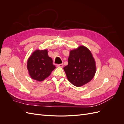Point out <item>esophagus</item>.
Wrapping results in <instances>:
<instances>
[{
	"label": "esophagus",
	"instance_id": "esophagus-1",
	"mask_svg": "<svg viewBox=\"0 0 124 124\" xmlns=\"http://www.w3.org/2000/svg\"><path fill=\"white\" fill-rule=\"evenodd\" d=\"M63 66V63H61V64H59V65H57V67H61V68H62Z\"/></svg>",
	"mask_w": 124,
	"mask_h": 124
}]
</instances>
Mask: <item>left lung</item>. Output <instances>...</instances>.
I'll return each mask as SVG.
<instances>
[{
	"instance_id": "8db88e82",
	"label": "left lung",
	"mask_w": 124,
	"mask_h": 124,
	"mask_svg": "<svg viewBox=\"0 0 124 124\" xmlns=\"http://www.w3.org/2000/svg\"><path fill=\"white\" fill-rule=\"evenodd\" d=\"M63 70L70 83L80 87L94 77L96 71L95 60L88 48L81 46L70 51L68 64Z\"/></svg>"
}]
</instances>
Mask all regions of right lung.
Masks as SVG:
<instances>
[{
	"mask_svg": "<svg viewBox=\"0 0 124 124\" xmlns=\"http://www.w3.org/2000/svg\"><path fill=\"white\" fill-rule=\"evenodd\" d=\"M27 68L31 78L41 82L49 76L56 67L46 49L33 52L27 60Z\"/></svg>",
	"mask_w": 124,
	"mask_h": 124,
	"instance_id": "1",
	"label": "right lung"
}]
</instances>
